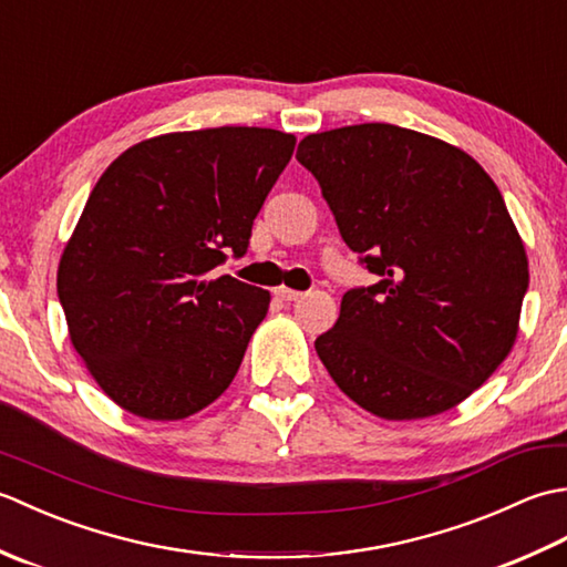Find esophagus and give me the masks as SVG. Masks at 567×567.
Wrapping results in <instances>:
<instances>
[{
	"mask_svg": "<svg viewBox=\"0 0 567 567\" xmlns=\"http://www.w3.org/2000/svg\"><path fill=\"white\" fill-rule=\"evenodd\" d=\"M275 297L282 299V302H297V299L302 297V292L290 290V287H275Z\"/></svg>",
	"mask_w": 567,
	"mask_h": 567,
	"instance_id": "obj_1",
	"label": "esophagus"
}]
</instances>
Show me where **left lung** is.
I'll return each instance as SVG.
<instances>
[{
	"instance_id": "left-lung-1",
	"label": "left lung",
	"mask_w": 567,
	"mask_h": 567,
	"mask_svg": "<svg viewBox=\"0 0 567 567\" xmlns=\"http://www.w3.org/2000/svg\"><path fill=\"white\" fill-rule=\"evenodd\" d=\"M346 246L378 275L315 341L333 382L390 421L449 412L509 355L528 260L502 192L475 158L392 124L307 136Z\"/></svg>"
}]
</instances>
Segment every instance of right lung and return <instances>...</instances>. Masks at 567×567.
I'll return each mask as SVG.
<instances>
[{
	"label": "right lung",
	"mask_w": 567,
	"mask_h": 567,
	"mask_svg": "<svg viewBox=\"0 0 567 567\" xmlns=\"http://www.w3.org/2000/svg\"><path fill=\"white\" fill-rule=\"evenodd\" d=\"M297 138L221 126L141 141L106 167L58 265L70 341L104 394L151 421L197 414L236 378L270 292L214 277Z\"/></svg>",
	"instance_id": "1"
}]
</instances>
